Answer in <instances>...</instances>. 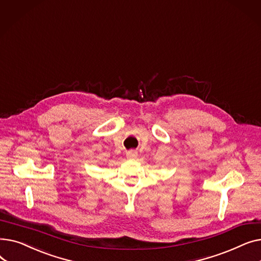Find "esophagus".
I'll return each mask as SVG.
<instances>
[{
	"label": "esophagus",
	"mask_w": 261,
	"mask_h": 261,
	"mask_svg": "<svg viewBox=\"0 0 261 261\" xmlns=\"http://www.w3.org/2000/svg\"><path fill=\"white\" fill-rule=\"evenodd\" d=\"M126 156H127L128 159L133 160V159H135L136 156H138V152H136L135 150H129V151L126 152Z\"/></svg>",
	"instance_id": "1"
}]
</instances>
